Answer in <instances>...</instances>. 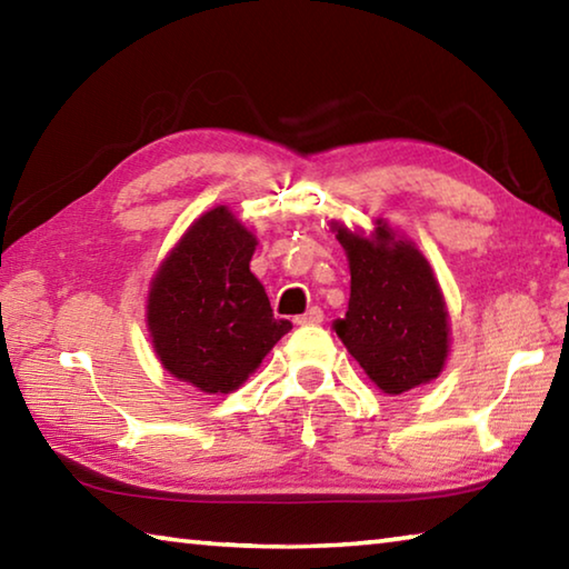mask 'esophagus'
<instances>
[{
    "mask_svg": "<svg viewBox=\"0 0 569 569\" xmlns=\"http://www.w3.org/2000/svg\"><path fill=\"white\" fill-rule=\"evenodd\" d=\"M321 321H323V311H321L319 306L308 308L303 316H298V319H296L298 326H316V323H321Z\"/></svg>",
    "mask_w": 569,
    "mask_h": 569,
    "instance_id": "1",
    "label": "esophagus"
}]
</instances>
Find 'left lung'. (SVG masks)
I'll return each instance as SVG.
<instances>
[{
  "mask_svg": "<svg viewBox=\"0 0 569 569\" xmlns=\"http://www.w3.org/2000/svg\"><path fill=\"white\" fill-rule=\"evenodd\" d=\"M349 256L351 298L333 321L346 349L383 393L429 383L445 369L449 313L427 258L377 220L371 238L336 228Z\"/></svg>",
  "mask_w": 569,
  "mask_h": 569,
  "instance_id": "obj_1",
  "label": "left lung"
}]
</instances>
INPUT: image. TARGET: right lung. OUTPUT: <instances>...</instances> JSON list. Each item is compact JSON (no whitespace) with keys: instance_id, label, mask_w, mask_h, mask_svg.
Segmentation results:
<instances>
[{"instance_id":"add662e5","label":"right lung","mask_w":569,"mask_h":569,"mask_svg":"<svg viewBox=\"0 0 569 569\" xmlns=\"http://www.w3.org/2000/svg\"><path fill=\"white\" fill-rule=\"evenodd\" d=\"M250 233L226 206L192 223L158 268L148 329L162 366L206 393H230L293 329L273 319L266 288L250 273Z\"/></svg>"}]
</instances>
